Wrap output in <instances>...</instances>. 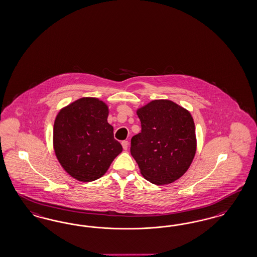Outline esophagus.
<instances>
[{
  "label": "esophagus",
  "instance_id": "esophagus-1",
  "mask_svg": "<svg viewBox=\"0 0 257 257\" xmlns=\"http://www.w3.org/2000/svg\"><path fill=\"white\" fill-rule=\"evenodd\" d=\"M121 145H122L124 150H127L128 146H129V142H127V141H123V142H121Z\"/></svg>",
  "mask_w": 257,
  "mask_h": 257
}]
</instances>
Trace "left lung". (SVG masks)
Instances as JSON below:
<instances>
[{
	"instance_id": "8db88e82",
	"label": "left lung",
	"mask_w": 257,
	"mask_h": 257,
	"mask_svg": "<svg viewBox=\"0 0 257 257\" xmlns=\"http://www.w3.org/2000/svg\"><path fill=\"white\" fill-rule=\"evenodd\" d=\"M142 132L131 140V155L142 177L156 185L173 183L191 166L196 151L194 118L169 99H155L137 110Z\"/></svg>"
}]
</instances>
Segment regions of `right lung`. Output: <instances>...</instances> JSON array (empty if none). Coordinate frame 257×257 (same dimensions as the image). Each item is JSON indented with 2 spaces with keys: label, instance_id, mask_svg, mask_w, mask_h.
<instances>
[{
  "label": "right lung",
  "instance_id": "right-lung-1",
  "mask_svg": "<svg viewBox=\"0 0 257 257\" xmlns=\"http://www.w3.org/2000/svg\"><path fill=\"white\" fill-rule=\"evenodd\" d=\"M109 108L97 97H81L60 110L55 118L53 147L65 172L81 182L102 177L122 146L108 123Z\"/></svg>",
  "mask_w": 257,
  "mask_h": 257
}]
</instances>
